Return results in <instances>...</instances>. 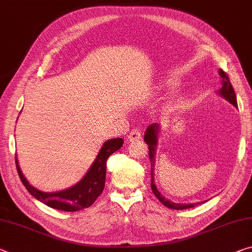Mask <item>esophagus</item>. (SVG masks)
Listing matches in <instances>:
<instances>
[{
    "mask_svg": "<svg viewBox=\"0 0 252 252\" xmlns=\"http://www.w3.org/2000/svg\"><path fill=\"white\" fill-rule=\"evenodd\" d=\"M141 139V132L139 129H133L131 132L127 135V141L129 142H134V141H139Z\"/></svg>",
    "mask_w": 252,
    "mask_h": 252,
    "instance_id": "1",
    "label": "esophagus"
}]
</instances>
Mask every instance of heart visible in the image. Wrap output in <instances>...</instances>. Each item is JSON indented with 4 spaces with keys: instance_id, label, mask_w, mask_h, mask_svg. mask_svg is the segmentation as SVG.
I'll return each instance as SVG.
<instances>
[{
    "instance_id": "1",
    "label": "heart",
    "mask_w": 252,
    "mask_h": 252,
    "mask_svg": "<svg viewBox=\"0 0 252 252\" xmlns=\"http://www.w3.org/2000/svg\"><path fill=\"white\" fill-rule=\"evenodd\" d=\"M178 86H179V82L175 81V79H167L165 84H163V89H165V90H176ZM186 103H187V98L186 97H181L176 102V105L177 106H183V105H185Z\"/></svg>"
}]
</instances>
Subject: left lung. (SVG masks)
Instances as JSON below:
<instances>
[{
    "label": "left lung",
    "instance_id": "left-lung-1",
    "mask_svg": "<svg viewBox=\"0 0 252 252\" xmlns=\"http://www.w3.org/2000/svg\"><path fill=\"white\" fill-rule=\"evenodd\" d=\"M220 76L222 77V87L218 91V94L220 96L226 99L227 102L231 103L233 106L238 107V103H237V97H235V93L232 85H231L230 79L227 77V75L223 71L222 69L219 70ZM160 131V126L157 123H153L149 126L147 127L146 132H145V142L148 145V149H149V159H150V163H151V189H153V193L155 194V196L157 197L159 201H160L163 205L168 207V209L171 210H185V209H190V207H194L195 205L201 204L203 202H198V203H175L173 201H169L168 198H166L158 190L157 186H156L155 183V162H156V150H157V145H158V133Z\"/></svg>",
    "mask_w": 252,
    "mask_h": 252
}]
</instances>
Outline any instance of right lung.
<instances>
[{"label":"right lung","instance_id":"1","mask_svg":"<svg viewBox=\"0 0 252 252\" xmlns=\"http://www.w3.org/2000/svg\"><path fill=\"white\" fill-rule=\"evenodd\" d=\"M123 145L122 138H115L106 140L97 154L95 160L92 163L90 169L87 170L81 181L76 183L69 189L59 191H42L33 187L27 181L25 175L20 169L19 161L15 157L18 174L23 185L28 191L38 201L51 207V209L66 211V212H75L86 207H90L96 201V198L102 194L105 186L106 176V161L110 156L119 150Z\"/></svg>","mask_w":252,"mask_h":252}]
</instances>
